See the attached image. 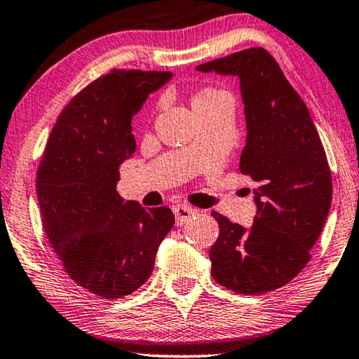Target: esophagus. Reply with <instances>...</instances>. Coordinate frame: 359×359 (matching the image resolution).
<instances>
[{"label":"esophagus","instance_id":"1","mask_svg":"<svg viewBox=\"0 0 359 359\" xmlns=\"http://www.w3.org/2000/svg\"><path fill=\"white\" fill-rule=\"evenodd\" d=\"M173 212L176 217V224L183 225L196 214V209L189 208V205H186V204H176V205H173Z\"/></svg>","mask_w":359,"mask_h":359}]
</instances>
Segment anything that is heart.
Returning <instances> with one entry per match:
<instances>
[{"mask_svg": "<svg viewBox=\"0 0 359 359\" xmlns=\"http://www.w3.org/2000/svg\"><path fill=\"white\" fill-rule=\"evenodd\" d=\"M222 97H229V93H225L224 90H217V88H204V90L196 93L193 97L194 111L212 106L217 101L222 100Z\"/></svg>", "mask_w": 359, "mask_h": 359, "instance_id": "1", "label": "heart"}]
</instances>
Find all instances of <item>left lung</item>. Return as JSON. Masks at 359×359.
I'll list each match as a JSON object with an SVG mask.
<instances>
[{"instance_id":"left-lung-1","label":"left lung","mask_w":359,"mask_h":359,"mask_svg":"<svg viewBox=\"0 0 359 359\" xmlns=\"http://www.w3.org/2000/svg\"><path fill=\"white\" fill-rule=\"evenodd\" d=\"M196 70L240 80L247 121L240 171L257 183L252 227L212 212L219 222L209 252L212 278L247 296L274 291L309 263L330 212L325 150L306 102L264 48L235 52Z\"/></svg>"}]
</instances>
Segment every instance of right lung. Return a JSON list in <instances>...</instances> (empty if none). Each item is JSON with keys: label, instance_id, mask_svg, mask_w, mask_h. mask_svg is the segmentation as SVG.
<instances>
[{"label": "right lung", "instance_id": "1", "mask_svg": "<svg viewBox=\"0 0 359 359\" xmlns=\"http://www.w3.org/2000/svg\"><path fill=\"white\" fill-rule=\"evenodd\" d=\"M171 72L112 70L73 97L53 126L37 170L48 242L73 281L106 299L137 291L154 271L175 224L168 208L145 209L116 191L135 151L130 121Z\"/></svg>", "mask_w": 359, "mask_h": 359}]
</instances>
